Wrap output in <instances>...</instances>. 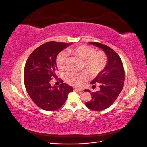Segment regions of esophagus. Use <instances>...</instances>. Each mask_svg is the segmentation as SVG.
<instances>
[{
	"mask_svg": "<svg viewBox=\"0 0 147 147\" xmlns=\"http://www.w3.org/2000/svg\"><path fill=\"white\" fill-rule=\"evenodd\" d=\"M74 91H75V92H82V90H81V89L75 88V89H74Z\"/></svg>",
	"mask_w": 147,
	"mask_h": 147,
	"instance_id": "obj_1",
	"label": "esophagus"
}]
</instances>
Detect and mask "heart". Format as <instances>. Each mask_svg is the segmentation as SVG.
Segmentation results:
<instances>
[{
    "label": "heart",
    "instance_id": "obj_1",
    "mask_svg": "<svg viewBox=\"0 0 147 147\" xmlns=\"http://www.w3.org/2000/svg\"><path fill=\"white\" fill-rule=\"evenodd\" d=\"M67 52L71 53L79 59L83 61V67L91 76H96L103 70L106 65L107 58L105 53L102 51H95L94 48L87 45H81L74 48L67 49ZM67 54L64 51L57 55L56 63L59 69L65 67ZM84 73L67 72L64 78L65 81L73 86H80L86 78Z\"/></svg>",
    "mask_w": 147,
    "mask_h": 147
}]
</instances>
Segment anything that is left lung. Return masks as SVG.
<instances>
[{"label": "left lung", "instance_id": "1", "mask_svg": "<svg viewBox=\"0 0 147 147\" xmlns=\"http://www.w3.org/2000/svg\"><path fill=\"white\" fill-rule=\"evenodd\" d=\"M104 51L107 58L104 69L91 82L97 84L100 90L96 92L90 90L84 91L91 92V100L86 102L88 109L94 111L107 109L117 99L121 92L124 83V70L122 61L119 55L112 48L104 44L97 42H90Z\"/></svg>", "mask_w": 147, "mask_h": 147}]
</instances>
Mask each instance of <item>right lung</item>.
I'll use <instances>...</instances> for the list:
<instances>
[{"label":"right lung","mask_w":147,"mask_h":147,"mask_svg":"<svg viewBox=\"0 0 147 147\" xmlns=\"http://www.w3.org/2000/svg\"><path fill=\"white\" fill-rule=\"evenodd\" d=\"M72 43L49 42L37 48L26 61L24 82L29 97L40 108L53 111L59 109L67 99L73 88L63 83L51 86L50 80L56 78L57 55Z\"/></svg>","instance_id":"right-lung-1"}]
</instances>
